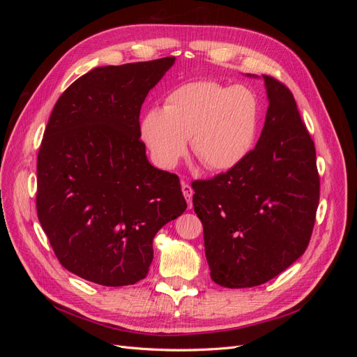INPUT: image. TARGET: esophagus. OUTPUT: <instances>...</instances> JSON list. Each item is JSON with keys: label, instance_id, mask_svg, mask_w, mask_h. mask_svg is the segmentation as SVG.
<instances>
[{"label": "esophagus", "instance_id": "34e87169", "mask_svg": "<svg viewBox=\"0 0 357 357\" xmlns=\"http://www.w3.org/2000/svg\"><path fill=\"white\" fill-rule=\"evenodd\" d=\"M181 190H183V195H185L189 208H192V195H193V189L186 181H181Z\"/></svg>", "mask_w": 357, "mask_h": 357}]
</instances>
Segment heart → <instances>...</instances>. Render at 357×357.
Listing matches in <instances>:
<instances>
[{"instance_id": "b5f03b06", "label": "heart", "mask_w": 357, "mask_h": 357, "mask_svg": "<svg viewBox=\"0 0 357 357\" xmlns=\"http://www.w3.org/2000/svg\"><path fill=\"white\" fill-rule=\"evenodd\" d=\"M257 129L256 96L244 86L215 82L181 84L164 109H150L142 137L156 164L172 168L186 153L188 138L204 167L229 169L248 153Z\"/></svg>"}]
</instances>
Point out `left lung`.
<instances>
[{
  "instance_id": "obj_1",
  "label": "left lung",
  "mask_w": 357,
  "mask_h": 357,
  "mask_svg": "<svg viewBox=\"0 0 357 357\" xmlns=\"http://www.w3.org/2000/svg\"><path fill=\"white\" fill-rule=\"evenodd\" d=\"M268 112L261 138L238 164L192 183L214 283L264 284L307 250L320 198L314 143L290 89L264 74Z\"/></svg>"
}]
</instances>
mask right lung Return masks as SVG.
<instances>
[{
  "mask_svg": "<svg viewBox=\"0 0 357 357\" xmlns=\"http://www.w3.org/2000/svg\"><path fill=\"white\" fill-rule=\"evenodd\" d=\"M176 58L98 67L56 101L37 158V214L61 265L128 286L153 261V238L188 204L176 174L150 165L139 139L149 91Z\"/></svg>",
  "mask_w": 357,
  "mask_h": 357,
  "instance_id": "1",
  "label": "right lung"
}]
</instances>
